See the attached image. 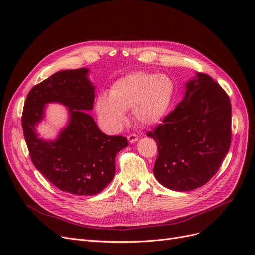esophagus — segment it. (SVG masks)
<instances>
[{"label": "esophagus", "mask_w": 255, "mask_h": 255, "mask_svg": "<svg viewBox=\"0 0 255 255\" xmlns=\"http://www.w3.org/2000/svg\"><path fill=\"white\" fill-rule=\"evenodd\" d=\"M128 140L130 142V143H134L138 140V136L135 135V134H130L128 136Z\"/></svg>", "instance_id": "34e87169"}]
</instances>
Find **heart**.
Wrapping results in <instances>:
<instances>
[{
	"instance_id": "1",
	"label": "heart",
	"mask_w": 255,
	"mask_h": 255,
	"mask_svg": "<svg viewBox=\"0 0 255 255\" xmlns=\"http://www.w3.org/2000/svg\"><path fill=\"white\" fill-rule=\"evenodd\" d=\"M174 82L165 74L133 72L116 81L110 96L97 99V112L111 128H119L127 120L126 110L143 126H154L163 119L174 96Z\"/></svg>"
}]
</instances>
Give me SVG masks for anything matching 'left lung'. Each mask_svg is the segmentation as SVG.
Masks as SVG:
<instances>
[{"instance_id":"8db88e82","label":"left lung","mask_w":255,"mask_h":255,"mask_svg":"<svg viewBox=\"0 0 255 255\" xmlns=\"http://www.w3.org/2000/svg\"><path fill=\"white\" fill-rule=\"evenodd\" d=\"M230 98L210 75L197 73L186 84L182 102L153 132L158 154L153 172L163 186L189 191L219 170L231 144Z\"/></svg>"}]
</instances>
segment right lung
I'll return each instance as SVG.
<instances>
[{"mask_svg":"<svg viewBox=\"0 0 255 255\" xmlns=\"http://www.w3.org/2000/svg\"><path fill=\"white\" fill-rule=\"evenodd\" d=\"M88 69L63 70L29 90L22 113V128L30 159L45 179L61 191L95 196L115 175V157L128 145L126 137L107 136L85 111L94 107L95 86ZM58 102L68 106L71 120L54 142L42 141L34 127L43 118L44 106Z\"/></svg>","mask_w":255,"mask_h":255,"instance_id":"obj_1","label":"right lung"}]
</instances>
